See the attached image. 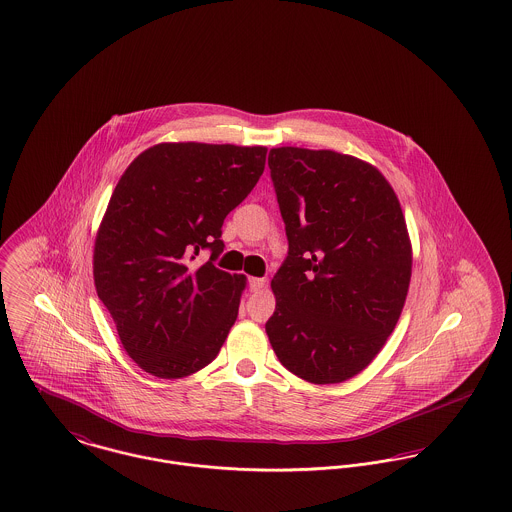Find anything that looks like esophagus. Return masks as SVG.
<instances>
[{
  "label": "esophagus",
  "instance_id": "1",
  "mask_svg": "<svg viewBox=\"0 0 512 512\" xmlns=\"http://www.w3.org/2000/svg\"><path fill=\"white\" fill-rule=\"evenodd\" d=\"M267 286V278H249V290L251 292H259V290H263Z\"/></svg>",
  "mask_w": 512,
  "mask_h": 512
}]
</instances>
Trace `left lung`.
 I'll return each instance as SVG.
<instances>
[{"instance_id":"1","label":"left lung","mask_w":512,"mask_h":512,"mask_svg":"<svg viewBox=\"0 0 512 512\" xmlns=\"http://www.w3.org/2000/svg\"><path fill=\"white\" fill-rule=\"evenodd\" d=\"M269 168L288 238L271 282L272 350L303 381L342 383L381 352L402 313L412 276L404 214L360 158L280 147Z\"/></svg>"}]
</instances>
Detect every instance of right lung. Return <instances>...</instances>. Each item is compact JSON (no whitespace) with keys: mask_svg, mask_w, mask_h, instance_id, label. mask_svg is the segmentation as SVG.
Here are the masks:
<instances>
[{"mask_svg":"<svg viewBox=\"0 0 512 512\" xmlns=\"http://www.w3.org/2000/svg\"><path fill=\"white\" fill-rule=\"evenodd\" d=\"M265 147L160 143L123 172L94 241V286L121 344L160 379L209 365L238 319L243 274L216 269L222 224L265 170ZM212 251L197 268L196 255Z\"/></svg>","mask_w":512,"mask_h":512,"instance_id":"1","label":"right lung"}]
</instances>
